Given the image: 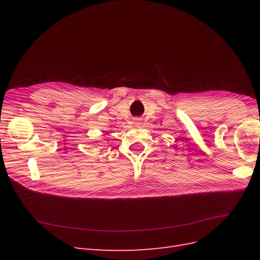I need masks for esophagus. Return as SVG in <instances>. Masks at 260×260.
Masks as SVG:
<instances>
[{
    "mask_svg": "<svg viewBox=\"0 0 260 260\" xmlns=\"http://www.w3.org/2000/svg\"><path fill=\"white\" fill-rule=\"evenodd\" d=\"M133 123H135L136 125H140L141 123H142V118H141V117L133 118Z\"/></svg>",
    "mask_w": 260,
    "mask_h": 260,
    "instance_id": "esophagus-1",
    "label": "esophagus"
}]
</instances>
